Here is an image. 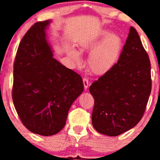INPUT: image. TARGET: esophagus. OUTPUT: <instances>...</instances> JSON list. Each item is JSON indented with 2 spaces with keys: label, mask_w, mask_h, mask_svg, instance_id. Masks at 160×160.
I'll list each match as a JSON object with an SVG mask.
<instances>
[{
  "label": "esophagus",
  "mask_w": 160,
  "mask_h": 160,
  "mask_svg": "<svg viewBox=\"0 0 160 160\" xmlns=\"http://www.w3.org/2000/svg\"><path fill=\"white\" fill-rule=\"evenodd\" d=\"M82 82H83V86H84V89H86L88 88V86H89V80L87 78H84L82 79Z\"/></svg>",
  "instance_id": "obj_1"
}]
</instances>
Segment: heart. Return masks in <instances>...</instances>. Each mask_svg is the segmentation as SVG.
<instances>
[{"label":"heart","mask_w":160,"mask_h":160,"mask_svg":"<svg viewBox=\"0 0 160 160\" xmlns=\"http://www.w3.org/2000/svg\"><path fill=\"white\" fill-rule=\"evenodd\" d=\"M122 49V39L118 34L108 30L103 31L97 38L82 42L79 47L80 53L92 52L88 64L90 71L96 75H104L111 71L118 60ZM67 53L73 64L80 66L82 60L74 48H68Z\"/></svg>","instance_id":"1"}]
</instances>
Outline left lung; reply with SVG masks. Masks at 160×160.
Masks as SVG:
<instances>
[{"instance_id": "obj_1", "label": "left lung", "mask_w": 160, "mask_h": 160, "mask_svg": "<svg viewBox=\"0 0 160 160\" xmlns=\"http://www.w3.org/2000/svg\"><path fill=\"white\" fill-rule=\"evenodd\" d=\"M151 86L149 56L132 26L117 63L89 87L95 101V129L117 136L136 126L144 113Z\"/></svg>"}]
</instances>
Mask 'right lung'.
Segmentation results:
<instances>
[{
	"label": "right lung",
	"instance_id": "right-lung-1",
	"mask_svg": "<svg viewBox=\"0 0 160 160\" xmlns=\"http://www.w3.org/2000/svg\"><path fill=\"white\" fill-rule=\"evenodd\" d=\"M49 22H36L20 42L12 92L24 126L43 136L63 128L71 104L84 89L81 77L53 58L45 32Z\"/></svg>",
	"mask_w": 160,
	"mask_h": 160
}]
</instances>
